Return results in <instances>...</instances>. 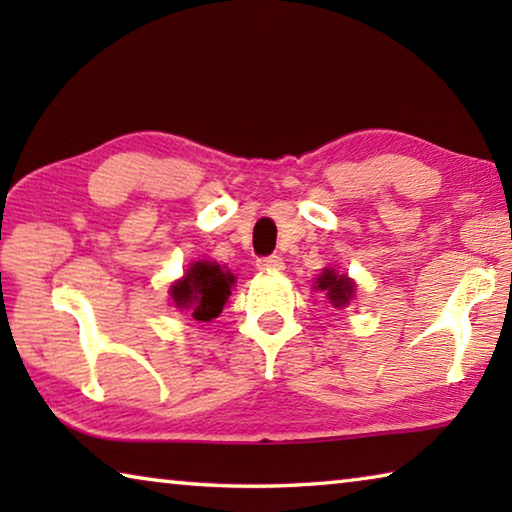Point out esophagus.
<instances>
[{
	"label": "esophagus",
	"instance_id": "34e87169",
	"mask_svg": "<svg viewBox=\"0 0 512 512\" xmlns=\"http://www.w3.org/2000/svg\"><path fill=\"white\" fill-rule=\"evenodd\" d=\"M282 266H284L282 257H277V255H268V257L257 259L259 271H282Z\"/></svg>",
	"mask_w": 512,
	"mask_h": 512
}]
</instances>
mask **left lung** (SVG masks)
Instances as JSON below:
<instances>
[{"label": "left lung", "mask_w": 512, "mask_h": 512, "mask_svg": "<svg viewBox=\"0 0 512 512\" xmlns=\"http://www.w3.org/2000/svg\"><path fill=\"white\" fill-rule=\"evenodd\" d=\"M316 289L327 293V300L332 302V307L343 309L350 305V300H354L357 284L345 273H336L334 268H323V273L316 277Z\"/></svg>", "instance_id": "obj_1"}]
</instances>
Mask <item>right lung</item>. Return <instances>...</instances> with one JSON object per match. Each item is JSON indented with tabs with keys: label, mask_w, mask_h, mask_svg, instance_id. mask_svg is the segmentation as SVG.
Masks as SVG:
<instances>
[{
	"label": "right lung",
	"mask_w": 512,
	"mask_h": 512,
	"mask_svg": "<svg viewBox=\"0 0 512 512\" xmlns=\"http://www.w3.org/2000/svg\"><path fill=\"white\" fill-rule=\"evenodd\" d=\"M235 287V275L216 262H194L187 268L183 280L171 284V300L178 309H187L194 320L216 318L228 302L230 289Z\"/></svg>",
	"instance_id": "obj_1"
}]
</instances>
